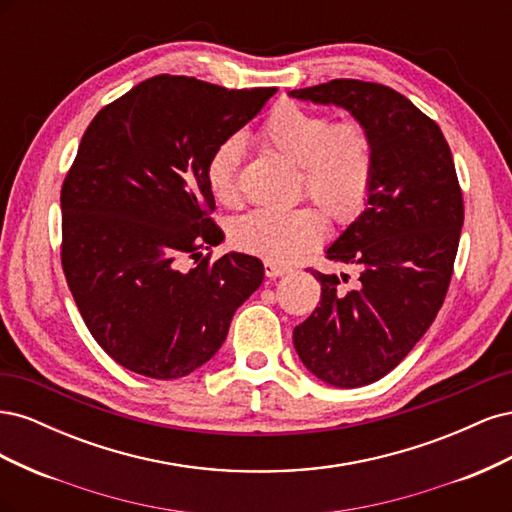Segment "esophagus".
Returning a JSON list of instances; mask_svg holds the SVG:
<instances>
[{"label":"esophagus","instance_id":"1","mask_svg":"<svg viewBox=\"0 0 512 512\" xmlns=\"http://www.w3.org/2000/svg\"><path fill=\"white\" fill-rule=\"evenodd\" d=\"M290 269L288 267H284V265H277V262H265V275L267 277H282V275H286Z\"/></svg>","mask_w":512,"mask_h":512}]
</instances>
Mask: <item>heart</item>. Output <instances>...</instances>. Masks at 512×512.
<instances>
[{
	"mask_svg": "<svg viewBox=\"0 0 512 512\" xmlns=\"http://www.w3.org/2000/svg\"><path fill=\"white\" fill-rule=\"evenodd\" d=\"M258 138L290 162H297L301 190L335 222L361 211L374 181V141L356 119L329 123L318 111L284 100L262 121ZM241 141L230 136L211 151L205 166L207 188L222 205L239 198L237 170ZM324 215L314 205L254 209L230 226V243L269 262H292L324 235Z\"/></svg>",
	"mask_w": 512,
	"mask_h": 512,
	"instance_id": "1",
	"label": "heart"
}]
</instances>
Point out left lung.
<instances>
[{
	"label": "left lung",
	"mask_w": 512,
	"mask_h": 512,
	"mask_svg": "<svg viewBox=\"0 0 512 512\" xmlns=\"http://www.w3.org/2000/svg\"><path fill=\"white\" fill-rule=\"evenodd\" d=\"M290 98L339 106L374 141V181L365 209L327 258L359 271L312 275L320 307L292 331L307 371L337 389H356L395 369L436 320L451 284L463 198L446 138L395 89L354 79L294 89Z\"/></svg>",
	"instance_id": "obj_1"
}]
</instances>
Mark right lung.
I'll return each mask as SVG.
<instances>
[{
	"label": "right lung",
	"mask_w": 512,
	"mask_h": 512,
	"mask_svg": "<svg viewBox=\"0 0 512 512\" xmlns=\"http://www.w3.org/2000/svg\"><path fill=\"white\" fill-rule=\"evenodd\" d=\"M275 94L192 76L138 83L89 123L61 188V265L104 352L134 374L175 380L220 350L237 307L265 277L224 241L205 166ZM197 267L183 272L180 258Z\"/></svg>",
	"instance_id": "1"
}]
</instances>
